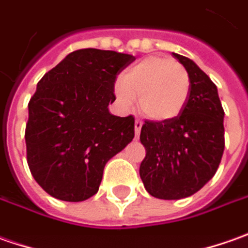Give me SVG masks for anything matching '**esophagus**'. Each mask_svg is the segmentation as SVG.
Returning a JSON list of instances; mask_svg holds the SVG:
<instances>
[{
  "label": "esophagus",
  "mask_w": 248,
  "mask_h": 248,
  "mask_svg": "<svg viewBox=\"0 0 248 248\" xmlns=\"http://www.w3.org/2000/svg\"><path fill=\"white\" fill-rule=\"evenodd\" d=\"M141 127H142V122H141L140 119H136V122H134V132H136V137H139V136H140Z\"/></svg>",
  "instance_id": "1"
}]
</instances>
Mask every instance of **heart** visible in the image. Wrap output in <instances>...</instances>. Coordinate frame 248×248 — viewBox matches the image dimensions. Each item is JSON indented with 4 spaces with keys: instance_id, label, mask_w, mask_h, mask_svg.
<instances>
[{
    "instance_id": "1",
    "label": "heart",
    "mask_w": 248,
    "mask_h": 248,
    "mask_svg": "<svg viewBox=\"0 0 248 248\" xmlns=\"http://www.w3.org/2000/svg\"><path fill=\"white\" fill-rule=\"evenodd\" d=\"M189 90L188 71L165 56L141 59L115 83V96L122 107H130L139 96L141 111L154 121H169L180 115Z\"/></svg>"
}]
</instances>
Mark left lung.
<instances>
[{"label":"left lung","instance_id":"obj_1","mask_svg":"<svg viewBox=\"0 0 248 248\" xmlns=\"http://www.w3.org/2000/svg\"><path fill=\"white\" fill-rule=\"evenodd\" d=\"M188 71L189 97L174 119L145 121L140 141L145 158L140 177L154 198L177 201L203 188L216 174L224 154V109L217 86L185 56L171 53Z\"/></svg>","mask_w":248,"mask_h":248}]
</instances>
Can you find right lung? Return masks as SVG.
I'll list each match as a JSON object with an SVG mask.
<instances>
[{
	"label": "right lung",
	"instance_id": "obj_1",
	"mask_svg": "<svg viewBox=\"0 0 248 248\" xmlns=\"http://www.w3.org/2000/svg\"><path fill=\"white\" fill-rule=\"evenodd\" d=\"M136 57L79 49L37 85L26 124L27 163L56 199L82 202L98 191L104 166L134 137V118L112 115L116 75Z\"/></svg>",
	"mask_w": 248,
	"mask_h": 248
}]
</instances>
